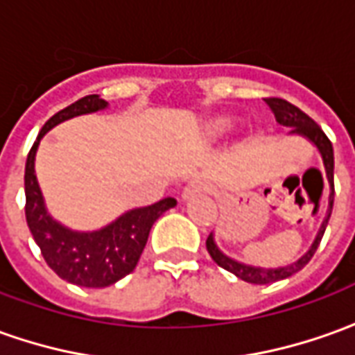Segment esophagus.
I'll list each match as a JSON object with an SVG mask.
<instances>
[{
    "mask_svg": "<svg viewBox=\"0 0 355 355\" xmlns=\"http://www.w3.org/2000/svg\"><path fill=\"white\" fill-rule=\"evenodd\" d=\"M207 190H209V188H207V184H205L203 180H192V182H188V184L182 188L180 200H182V202H188V200H192V198L203 194V192H207Z\"/></svg>",
    "mask_w": 355,
    "mask_h": 355,
    "instance_id": "obj_1",
    "label": "esophagus"
}]
</instances>
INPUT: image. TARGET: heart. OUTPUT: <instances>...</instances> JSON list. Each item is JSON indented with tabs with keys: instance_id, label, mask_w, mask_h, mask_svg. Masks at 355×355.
I'll use <instances>...</instances> for the list:
<instances>
[{
	"instance_id": "1",
	"label": "heart",
	"mask_w": 355,
	"mask_h": 355,
	"mask_svg": "<svg viewBox=\"0 0 355 355\" xmlns=\"http://www.w3.org/2000/svg\"><path fill=\"white\" fill-rule=\"evenodd\" d=\"M236 126V119L230 115H215L209 117L207 121H203V125L200 126V138L203 142L211 144L219 142L220 138L229 135L230 130Z\"/></svg>"
}]
</instances>
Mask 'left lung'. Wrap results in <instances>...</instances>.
I'll return each mask as SVG.
<instances>
[{
  "label": "left lung",
  "instance_id": "obj_1",
  "mask_svg": "<svg viewBox=\"0 0 355 355\" xmlns=\"http://www.w3.org/2000/svg\"><path fill=\"white\" fill-rule=\"evenodd\" d=\"M265 103L269 105V109L275 113V119H277L282 126H288V135L302 136V138H306L307 142L313 144L317 148V152H319L321 159H323L324 177H327V182H329V205H327V215H324L323 223H321V227L317 230L313 244H311L306 254L302 255V257H298L294 263L284 265V267H259V265L242 263V261H238L234 257H230V255L225 254V252L217 246L213 232L207 236L205 246H207V252L211 255L213 261L219 265V267H223V269H227V271L232 272V275H236L238 279L252 282V284H271V282L288 279L294 272L302 271V269L309 263V259L313 257V254H315L317 246H319V242H321V238H323L324 234V229H327V223L331 219L334 203V152L331 140L327 138V135L321 130V126L317 125L313 119L307 117L302 109H298L296 105H292V103H288L286 100H281V98H267Z\"/></svg>",
  "mask_w": 355,
  "mask_h": 355
}]
</instances>
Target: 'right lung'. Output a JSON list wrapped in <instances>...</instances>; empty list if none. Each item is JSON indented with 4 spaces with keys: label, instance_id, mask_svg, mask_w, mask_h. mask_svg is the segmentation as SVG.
Here are the masks:
<instances>
[{
    "label": "right lung",
    "instance_id": "1",
    "mask_svg": "<svg viewBox=\"0 0 355 355\" xmlns=\"http://www.w3.org/2000/svg\"><path fill=\"white\" fill-rule=\"evenodd\" d=\"M107 107V101L101 100L98 94H92L71 103L69 107L61 109L42 126L24 167V213L34 242L42 250L46 263L63 281L83 288H105L135 271L153 223L167 209L177 205L175 198H165L153 205L128 209L98 230L69 229L49 215L34 169L40 140L53 126L61 125L69 119L90 115Z\"/></svg>",
    "mask_w": 355,
    "mask_h": 355
}]
</instances>
